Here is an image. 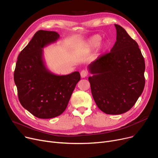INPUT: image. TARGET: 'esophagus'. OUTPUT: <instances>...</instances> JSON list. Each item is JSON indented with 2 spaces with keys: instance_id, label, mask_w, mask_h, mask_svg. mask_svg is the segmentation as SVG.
<instances>
[{
  "instance_id": "esophagus-1",
  "label": "esophagus",
  "mask_w": 158,
  "mask_h": 158,
  "mask_svg": "<svg viewBox=\"0 0 158 158\" xmlns=\"http://www.w3.org/2000/svg\"><path fill=\"white\" fill-rule=\"evenodd\" d=\"M87 75H88V73L85 70H82L80 73V76L81 78H85L87 77Z\"/></svg>"
}]
</instances>
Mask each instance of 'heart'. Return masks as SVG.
<instances>
[{
	"mask_svg": "<svg viewBox=\"0 0 158 158\" xmlns=\"http://www.w3.org/2000/svg\"><path fill=\"white\" fill-rule=\"evenodd\" d=\"M101 40V36L100 35H94L90 38L86 44V46L89 49H94L98 46ZM106 46L105 44H100V46L101 48H103Z\"/></svg>",
	"mask_w": 158,
	"mask_h": 158,
	"instance_id": "obj_1",
	"label": "heart"
}]
</instances>
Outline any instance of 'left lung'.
Instances as JSON below:
<instances>
[{
  "label": "left lung",
  "mask_w": 158,
  "mask_h": 158,
  "mask_svg": "<svg viewBox=\"0 0 158 158\" xmlns=\"http://www.w3.org/2000/svg\"><path fill=\"white\" fill-rule=\"evenodd\" d=\"M116 41L110 51L88 66L96 104L107 114L129 110L144 89L145 64L137 42L122 26L114 24Z\"/></svg>",
  "instance_id": "1"
}]
</instances>
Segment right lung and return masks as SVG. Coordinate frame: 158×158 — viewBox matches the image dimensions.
I'll list each match as a JSON object with an SVG mask.
<instances>
[{
	"instance_id": "add662e5",
	"label": "right lung",
	"mask_w": 158,
	"mask_h": 158,
	"mask_svg": "<svg viewBox=\"0 0 158 158\" xmlns=\"http://www.w3.org/2000/svg\"><path fill=\"white\" fill-rule=\"evenodd\" d=\"M59 37L55 31H37L20 52L15 69L19 102L39 118H52L63 113L80 80L78 71L60 76L52 73L45 65L42 49Z\"/></svg>"
}]
</instances>
